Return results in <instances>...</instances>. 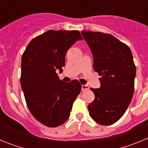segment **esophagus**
I'll return each instance as SVG.
<instances>
[{
	"label": "esophagus",
	"mask_w": 148,
	"mask_h": 148,
	"mask_svg": "<svg viewBox=\"0 0 148 148\" xmlns=\"http://www.w3.org/2000/svg\"><path fill=\"white\" fill-rule=\"evenodd\" d=\"M89 88H90V87H89V86H87V85H82V91H87V90H89Z\"/></svg>",
	"instance_id": "obj_1"
}]
</instances>
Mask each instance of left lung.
<instances>
[{"instance_id": "left-lung-1", "label": "left lung", "mask_w": 148, "mask_h": 148, "mask_svg": "<svg viewBox=\"0 0 148 148\" xmlns=\"http://www.w3.org/2000/svg\"><path fill=\"white\" fill-rule=\"evenodd\" d=\"M93 56V69L101 76V87L90 88L95 99L88 105L91 118L102 125L119 120L134 92L136 66L127 44L110 34L82 31Z\"/></svg>"}]
</instances>
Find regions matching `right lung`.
I'll return each instance as SVG.
<instances>
[{
	"label": "right lung",
	"mask_w": 148,
	"mask_h": 148,
	"mask_svg": "<svg viewBox=\"0 0 148 148\" xmlns=\"http://www.w3.org/2000/svg\"><path fill=\"white\" fill-rule=\"evenodd\" d=\"M82 39L78 30H49L34 38L22 55L21 85L26 102L32 116L45 126L64 123L80 93V82H62L56 70L62 71L67 49Z\"/></svg>",
	"instance_id": "add662e5"
}]
</instances>
